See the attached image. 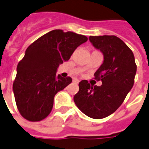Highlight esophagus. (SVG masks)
<instances>
[{"mask_svg": "<svg viewBox=\"0 0 149 149\" xmlns=\"http://www.w3.org/2000/svg\"><path fill=\"white\" fill-rule=\"evenodd\" d=\"M73 82L78 83V82H79V79H78V78H74V79H73Z\"/></svg>", "mask_w": 149, "mask_h": 149, "instance_id": "esophagus-1", "label": "esophagus"}]
</instances>
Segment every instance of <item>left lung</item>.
I'll return each mask as SVG.
<instances>
[{
    "instance_id": "obj_1",
    "label": "left lung",
    "mask_w": 149,
    "mask_h": 149,
    "mask_svg": "<svg viewBox=\"0 0 149 149\" xmlns=\"http://www.w3.org/2000/svg\"><path fill=\"white\" fill-rule=\"evenodd\" d=\"M89 41L103 54V63L94 74L102 85L87 80L79 82L74 96L78 109L86 116L102 119L116 111L134 85L137 65L131 49L115 36H89Z\"/></svg>"
}]
</instances>
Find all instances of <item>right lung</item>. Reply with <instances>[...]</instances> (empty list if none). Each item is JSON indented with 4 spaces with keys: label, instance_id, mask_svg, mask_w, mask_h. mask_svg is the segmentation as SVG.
<instances>
[{
    "label": "right lung",
    "instance_id": "1",
    "mask_svg": "<svg viewBox=\"0 0 149 149\" xmlns=\"http://www.w3.org/2000/svg\"><path fill=\"white\" fill-rule=\"evenodd\" d=\"M87 40L85 36L55 29L26 49L13 83L16 105L24 118L40 121L50 113L55 95L72 81L70 77L56 75L57 68Z\"/></svg>",
    "mask_w": 149,
    "mask_h": 149
}]
</instances>
